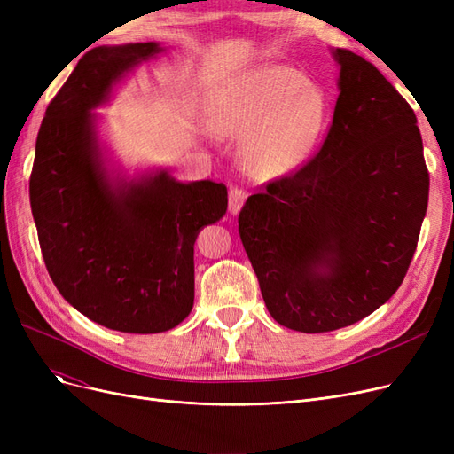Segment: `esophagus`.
Listing matches in <instances>:
<instances>
[{
  "instance_id": "esophagus-1",
  "label": "esophagus",
  "mask_w": 454,
  "mask_h": 454,
  "mask_svg": "<svg viewBox=\"0 0 454 454\" xmlns=\"http://www.w3.org/2000/svg\"><path fill=\"white\" fill-rule=\"evenodd\" d=\"M246 199H248V193H246L244 189L231 187V191H229V212L239 214V210L242 208V204H244Z\"/></svg>"
}]
</instances>
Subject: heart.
Here are the masks:
<instances>
[{"label": "heart", "mask_w": 454, "mask_h": 454, "mask_svg": "<svg viewBox=\"0 0 454 454\" xmlns=\"http://www.w3.org/2000/svg\"><path fill=\"white\" fill-rule=\"evenodd\" d=\"M325 119L324 94L282 64L232 79L212 104L214 129L244 138L242 164L261 180L294 170L318 142Z\"/></svg>", "instance_id": "b5f03b06"}]
</instances>
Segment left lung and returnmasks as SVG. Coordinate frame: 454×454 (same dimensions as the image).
Instances as JSON below:
<instances>
[{
	"instance_id": "1",
	"label": "left lung",
	"mask_w": 454,
	"mask_h": 454,
	"mask_svg": "<svg viewBox=\"0 0 454 454\" xmlns=\"http://www.w3.org/2000/svg\"><path fill=\"white\" fill-rule=\"evenodd\" d=\"M339 98L322 147L239 214L261 295L280 325L360 322L402 286L428 208L417 115L377 67L337 49Z\"/></svg>"
}]
</instances>
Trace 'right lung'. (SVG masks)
<instances>
[{"mask_svg":"<svg viewBox=\"0 0 454 454\" xmlns=\"http://www.w3.org/2000/svg\"><path fill=\"white\" fill-rule=\"evenodd\" d=\"M157 43L96 47L47 106L35 142L30 204L49 277L92 322L125 333H159L193 309V246L227 210V187L180 184L167 172L112 185L92 129L129 67Z\"/></svg>","mask_w":454,"mask_h":454,"instance_id":"add662e5","label":"right lung"}]
</instances>
